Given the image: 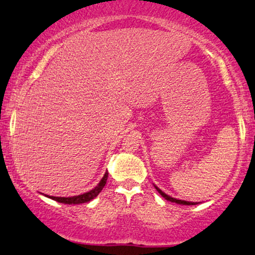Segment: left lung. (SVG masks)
Returning <instances> with one entry per match:
<instances>
[{
  "label": "left lung",
  "instance_id": "obj_1",
  "mask_svg": "<svg viewBox=\"0 0 255 255\" xmlns=\"http://www.w3.org/2000/svg\"><path fill=\"white\" fill-rule=\"evenodd\" d=\"M155 188H156V191L160 193L161 195L163 196V198H165L166 200H168V201H170V202H175V204H179V205H195L194 202H189V201H185V200H179V199H175V198H172V196H169V195H167L166 193H163L162 191H161L160 188H157V187L155 186Z\"/></svg>",
  "mask_w": 255,
  "mask_h": 255
}]
</instances>
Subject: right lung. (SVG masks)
<instances>
[{"mask_svg": "<svg viewBox=\"0 0 255 255\" xmlns=\"http://www.w3.org/2000/svg\"><path fill=\"white\" fill-rule=\"evenodd\" d=\"M107 179H108V172L105 173L104 178L101 179V181L99 182V185L96 186L95 188H93L92 191L83 193V194H80V195L69 196V198H62V196H49V195H46V196L55 200V201H57V202H61V204H67V205L85 204V202H88V201H90V200H93L99 195V193L102 191V188L105 187L106 182H107Z\"/></svg>", "mask_w": 255, "mask_h": 255, "instance_id": "obj_1", "label": "right lung"}]
</instances>
